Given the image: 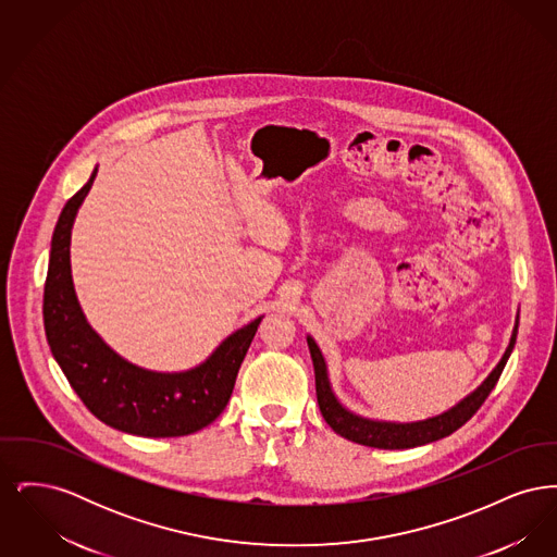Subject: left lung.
<instances>
[{"label": "left lung", "mask_w": 557, "mask_h": 557, "mask_svg": "<svg viewBox=\"0 0 557 557\" xmlns=\"http://www.w3.org/2000/svg\"><path fill=\"white\" fill-rule=\"evenodd\" d=\"M516 336H518V315H516V325L509 338V345L505 348L502 361L497 363V368L488 373V377L478 386L474 393H470L463 400H459L455 407H450L449 411L428 418L422 422H411V424H397V422H377L370 418H361L352 411H348L345 405L336 398L330 377H327V366L325 359L319 350L318 343L307 336V345L311 350V359H313V368H315V391H318L319 411L323 416V420L327 425L345 436L352 443L366 445V447H375V449H411V447H420L434 443L438 438H445L453 434L457 428L466 424L478 409L482 407V403L491 395V391L495 388L505 363L513 350L516 345Z\"/></svg>", "instance_id": "1"}]
</instances>
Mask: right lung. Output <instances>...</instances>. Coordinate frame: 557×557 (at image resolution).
Masks as SVG:
<instances>
[{
  "label": "right lung",
  "instance_id": "add662e5",
  "mask_svg": "<svg viewBox=\"0 0 557 557\" xmlns=\"http://www.w3.org/2000/svg\"><path fill=\"white\" fill-rule=\"evenodd\" d=\"M96 173L98 166L64 205L53 230L44 290V325L53 359L85 407L110 428L148 438L198 432L225 409L239 366L263 318L230 334L194 370H144L116 355L87 323L71 275V230Z\"/></svg>",
  "mask_w": 557,
  "mask_h": 557
}]
</instances>
